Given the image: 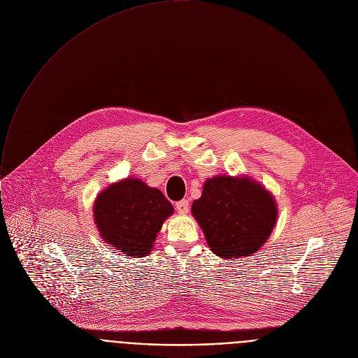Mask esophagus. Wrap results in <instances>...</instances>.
Returning a JSON list of instances; mask_svg holds the SVG:
<instances>
[{
  "mask_svg": "<svg viewBox=\"0 0 358 358\" xmlns=\"http://www.w3.org/2000/svg\"><path fill=\"white\" fill-rule=\"evenodd\" d=\"M176 209L180 212V213H188L189 210V202L187 199H182V201H178L176 203Z\"/></svg>",
  "mask_w": 358,
  "mask_h": 358,
  "instance_id": "1",
  "label": "esophagus"
}]
</instances>
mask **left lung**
Listing matches in <instances>:
<instances>
[{
    "mask_svg": "<svg viewBox=\"0 0 358 358\" xmlns=\"http://www.w3.org/2000/svg\"><path fill=\"white\" fill-rule=\"evenodd\" d=\"M192 215L217 257L255 254L271 236L278 208L273 196L250 178L219 176L205 182Z\"/></svg>",
    "mask_w": 358,
    "mask_h": 358,
    "instance_id": "left-lung-1",
    "label": "left lung"
}]
</instances>
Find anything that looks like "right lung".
Wrapping results in <instances>:
<instances>
[{
  "label": "right lung",
  "mask_w": 358,
  "mask_h": 358,
  "mask_svg": "<svg viewBox=\"0 0 358 358\" xmlns=\"http://www.w3.org/2000/svg\"><path fill=\"white\" fill-rule=\"evenodd\" d=\"M94 220L103 240L128 257L150 252L173 205L162 191L141 180L127 178L110 185L94 202Z\"/></svg>",
  "instance_id": "obj_1"
}]
</instances>
